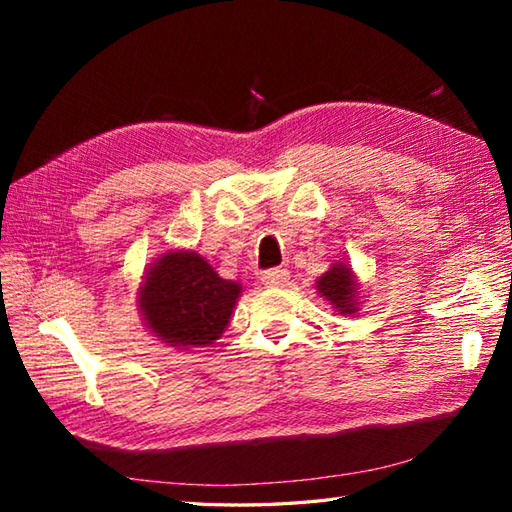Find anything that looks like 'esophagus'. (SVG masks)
Instances as JSON below:
<instances>
[{
    "mask_svg": "<svg viewBox=\"0 0 512 512\" xmlns=\"http://www.w3.org/2000/svg\"><path fill=\"white\" fill-rule=\"evenodd\" d=\"M290 281V273L286 268H273V270H266L262 275V284L266 288H284Z\"/></svg>",
    "mask_w": 512,
    "mask_h": 512,
    "instance_id": "34e87169",
    "label": "esophagus"
}]
</instances>
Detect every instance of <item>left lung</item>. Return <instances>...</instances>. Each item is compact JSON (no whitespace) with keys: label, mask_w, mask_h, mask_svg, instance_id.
<instances>
[{"label":"left lung","mask_w":512,"mask_h":512,"mask_svg":"<svg viewBox=\"0 0 512 512\" xmlns=\"http://www.w3.org/2000/svg\"><path fill=\"white\" fill-rule=\"evenodd\" d=\"M319 297L330 303L334 312L341 317H354L361 310V281H358L352 266L341 259L334 262L325 273L317 279Z\"/></svg>","instance_id":"left-lung-1"}]
</instances>
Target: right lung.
Listing matches in <instances>:
<instances>
[{"label": "right lung", "instance_id": "obj_1", "mask_svg": "<svg viewBox=\"0 0 512 512\" xmlns=\"http://www.w3.org/2000/svg\"><path fill=\"white\" fill-rule=\"evenodd\" d=\"M239 297L242 284L222 279L202 255L171 248L145 268L136 303L145 328L162 345L191 350L220 339Z\"/></svg>", "mask_w": 512, "mask_h": 512}]
</instances>
